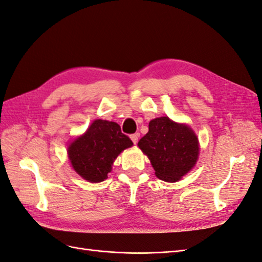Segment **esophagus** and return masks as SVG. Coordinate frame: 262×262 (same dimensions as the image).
<instances>
[{
	"label": "esophagus",
	"instance_id": "obj_1",
	"mask_svg": "<svg viewBox=\"0 0 262 262\" xmlns=\"http://www.w3.org/2000/svg\"><path fill=\"white\" fill-rule=\"evenodd\" d=\"M138 137H140V133H135V134H132V135H130V138H132L133 143H134V144H137V142H138Z\"/></svg>",
	"mask_w": 262,
	"mask_h": 262
}]
</instances>
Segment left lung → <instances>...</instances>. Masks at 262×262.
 I'll return each mask as SVG.
<instances>
[{"label": "left lung", "mask_w": 262, "mask_h": 262, "mask_svg": "<svg viewBox=\"0 0 262 262\" xmlns=\"http://www.w3.org/2000/svg\"><path fill=\"white\" fill-rule=\"evenodd\" d=\"M138 146L151 160L159 179L174 182L188 173L196 164L198 138L190 127L177 124L168 117L149 121L148 132Z\"/></svg>", "instance_id": "obj_1"}]
</instances>
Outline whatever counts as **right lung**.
<instances>
[{
    "instance_id": "add662e5",
    "label": "right lung",
    "mask_w": 262,
    "mask_h": 262,
    "mask_svg": "<svg viewBox=\"0 0 262 262\" xmlns=\"http://www.w3.org/2000/svg\"><path fill=\"white\" fill-rule=\"evenodd\" d=\"M132 145L130 138L122 134L117 122L98 119L69 146V158L83 179L101 182L108 178L119 153Z\"/></svg>"
}]
</instances>
